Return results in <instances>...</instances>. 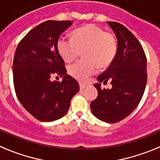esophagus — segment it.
<instances>
[{"label": "esophagus", "instance_id": "34e87169", "mask_svg": "<svg viewBox=\"0 0 160 160\" xmlns=\"http://www.w3.org/2000/svg\"><path fill=\"white\" fill-rule=\"evenodd\" d=\"M87 85L86 84V83L81 82H79V87H80V89H81V90H83V89H84L85 87H87Z\"/></svg>", "mask_w": 160, "mask_h": 160}]
</instances>
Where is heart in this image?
I'll return each instance as SVG.
<instances>
[{"label": "heart", "instance_id": "heart-1", "mask_svg": "<svg viewBox=\"0 0 160 160\" xmlns=\"http://www.w3.org/2000/svg\"><path fill=\"white\" fill-rule=\"evenodd\" d=\"M58 53L66 62H71L83 52L85 59L69 66L72 77L86 81L98 70L113 62L118 50L116 38L111 31L94 24H88L75 29L73 38L60 37L57 42Z\"/></svg>", "mask_w": 160, "mask_h": 160}]
</instances>
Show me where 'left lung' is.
Wrapping results in <instances>:
<instances>
[{"instance_id": "obj_1", "label": "left lung", "mask_w": 160, "mask_h": 160, "mask_svg": "<svg viewBox=\"0 0 160 160\" xmlns=\"http://www.w3.org/2000/svg\"><path fill=\"white\" fill-rule=\"evenodd\" d=\"M116 35L118 50L113 62L102 74L99 82L110 80L111 89H102L94 84L98 97L91 102L93 114L109 123L118 122L128 117L142 99L147 84V58L140 42L122 24L107 22Z\"/></svg>"}]
</instances>
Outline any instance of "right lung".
<instances>
[{
  "instance_id": "1",
  "label": "right lung",
  "mask_w": 160,
  "mask_h": 160,
  "mask_svg": "<svg viewBox=\"0 0 160 160\" xmlns=\"http://www.w3.org/2000/svg\"><path fill=\"white\" fill-rule=\"evenodd\" d=\"M71 21H46L31 29L15 51L12 64L17 97L32 116L42 122L63 117L70 100L79 91L78 82L66 74L65 62L57 49L60 35ZM53 75L62 81L52 82Z\"/></svg>"
}]
</instances>
